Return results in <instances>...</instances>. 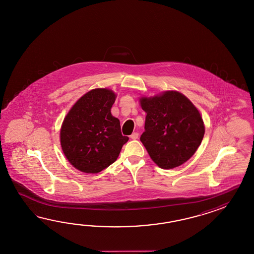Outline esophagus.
Wrapping results in <instances>:
<instances>
[{"instance_id":"esophagus-1","label":"esophagus","mask_w":254,"mask_h":254,"mask_svg":"<svg viewBox=\"0 0 254 254\" xmlns=\"http://www.w3.org/2000/svg\"><path fill=\"white\" fill-rule=\"evenodd\" d=\"M138 137H139V133H138V132H133L132 134L129 136V138H130V139H132V140H136V139H138Z\"/></svg>"}]
</instances>
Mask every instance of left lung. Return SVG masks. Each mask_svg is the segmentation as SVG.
I'll use <instances>...</instances> for the list:
<instances>
[{
  "mask_svg": "<svg viewBox=\"0 0 254 254\" xmlns=\"http://www.w3.org/2000/svg\"><path fill=\"white\" fill-rule=\"evenodd\" d=\"M145 125L140 141L151 160L162 169H173L187 162L200 146L204 125L199 111L178 92L141 98Z\"/></svg>",
  "mask_w": 254,
  "mask_h": 254,
  "instance_id": "left-lung-1",
  "label": "left lung"
}]
</instances>
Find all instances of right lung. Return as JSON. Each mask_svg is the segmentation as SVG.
<instances>
[{"instance_id":"obj_1","label":"right lung","mask_w":254,"mask_h":254,"mask_svg":"<svg viewBox=\"0 0 254 254\" xmlns=\"http://www.w3.org/2000/svg\"><path fill=\"white\" fill-rule=\"evenodd\" d=\"M115 96L108 89L92 90L76 102L63 123L62 149L81 172L97 173L109 167L129 140L111 114Z\"/></svg>"}]
</instances>
